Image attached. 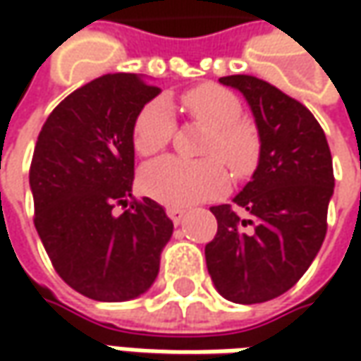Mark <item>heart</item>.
<instances>
[{"label":"heart","mask_w":361,"mask_h":361,"mask_svg":"<svg viewBox=\"0 0 361 361\" xmlns=\"http://www.w3.org/2000/svg\"><path fill=\"white\" fill-rule=\"evenodd\" d=\"M171 171H183L188 176H192V178H197V183H192L190 187L183 192V201L190 202V204H197V202L207 201V199H211L213 197V185H215V180H207L204 178V183H202V166L201 164H190V162H164V164H157V166H152V171H150V176H152V183L154 185H159L162 183L164 178H169L166 174L171 173Z\"/></svg>","instance_id":"b5f03b06"}]
</instances>
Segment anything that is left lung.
<instances>
[{
    "instance_id": "8db88e82",
    "label": "left lung",
    "mask_w": 361,
    "mask_h": 361,
    "mask_svg": "<svg viewBox=\"0 0 361 361\" xmlns=\"http://www.w3.org/2000/svg\"><path fill=\"white\" fill-rule=\"evenodd\" d=\"M160 94L140 74H106L54 108L35 142L34 225L54 269L96 301L140 298L154 283L173 221L132 195L134 124Z\"/></svg>"
}]
</instances>
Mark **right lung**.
Returning a JSON list of instances; mask_svg holds the SVG:
<instances>
[{
    "label": "right lung",
    "instance_id": "obj_1",
    "mask_svg": "<svg viewBox=\"0 0 361 361\" xmlns=\"http://www.w3.org/2000/svg\"><path fill=\"white\" fill-rule=\"evenodd\" d=\"M245 96L259 132V162L233 204L213 207L216 235L204 247L216 291L241 305L279 298L298 283L327 231L334 169L313 114L251 76L219 80Z\"/></svg>",
    "mask_w": 361,
    "mask_h": 361
}]
</instances>
